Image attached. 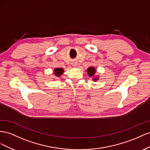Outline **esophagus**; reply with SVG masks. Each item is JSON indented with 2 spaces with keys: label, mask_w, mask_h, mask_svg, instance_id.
<instances>
[{
  "label": "esophagus",
  "mask_w": 150,
  "mask_h": 150,
  "mask_svg": "<svg viewBox=\"0 0 150 150\" xmlns=\"http://www.w3.org/2000/svg\"><path fill=\"white\" fill-rule=\"evenodd\" d=\"M74 65V67H76V66H77V64H76V63H74V65Z\"/></svg>",
  "instance_id": "34e87169"
}]
</instances>
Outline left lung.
Returning a JSON list of instances; mask_svg holds the SVG:
<instances>
[{
	"instance_id": "1",
	"label": "left lung",
	"mask_w": 150,
	"mask_h": 150,
	"mask_svg": "<svg viewBox=\"0 0 150 150\" xmlns=\"http://www.w3.org/2000/svg\"><path fill=\"white\" fill-rule=\"evenodd\" d=\"M96 68H94L93 67H90L87 68V74L88 75V76H90V77H93V78L92 79L94 81H97L99 80V76H95V74H96Z\"/></svg>"
}]
</instances>
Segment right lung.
<instances>
[{
	"instance_id": "obj_1",
	"label": "right lung",
	"mask_w": 150,
	"mask_h": 150,
	"mask_svg": "<svg viewBox=\"0 0 150 150\" xmlns=\"http://www.w3.org/2000/svg\"><path fill=\"white\" fill-rule=\"evenodd\" d=\"M64 72L63 68H55L53 71V74L54 75L57 76V77H59Z\"/></svg>"
}]
</instances>
